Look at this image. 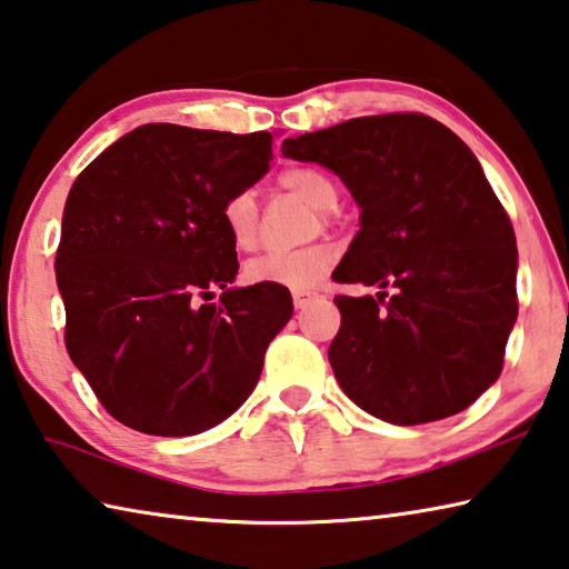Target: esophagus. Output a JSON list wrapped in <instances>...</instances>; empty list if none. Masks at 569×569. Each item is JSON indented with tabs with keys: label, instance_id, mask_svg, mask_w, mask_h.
<instances>
[{
	"label": "esophagus",
	"instance_id": "obj_1",
	"mask_svg": "<svg viewBox=\"0 0 569 569\" xmlns=\"http://www.w3.org/2000/svg\"><path fill=\"white\" fill-rule=\"evenodd\" d=\"M319 301V293L313 291H293V306L296 309H306V306Z\"/></svg>",
	"mask_w": 569,
	"mask_h": 569
}]
</instances>
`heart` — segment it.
Here are the masks:
<instances>
[{
	"label": "heart",
	"instance_id": "heart-1",
	"mask_svg": "<svg viewBox=\"0 0 569 569\" xmlns=\"http://www.w3.org/2000/svg\"><path fill=\"white\" fill-rule=\"evenodd\" d=\"M278 187L299 194L313 210L331 212L339 204V187L319 167H288L278 174ZM220 218L228 238L240 250L256 248L258 242V202L248 189L232 192L222 202ZM327 218V214H323ZM337 263V250L327 242L296 250H268L246 263L248 283H273L286 288H311Z\"/></svg>",
	"mask_w": 569,
	"mask_h": 569
}]
</instances>
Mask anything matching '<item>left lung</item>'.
<instances>
[{"mask_svg": "<svg viewBox=\"0 0 569 569\" xmlns=\"http://www.w3.org/2000/svg\"><path fill=\"white\" fill-rule=\"evenodd\" d=\"M283 157L331 169L362 207L331 278L382 291L333 299L341 390L395 426L479 400L499 380L519 301L517 238L473 151L430 116L382 113L286 139Z\"/></svg>", "mask_w": 569, "mask_h": 569, "instance_id": "obj_1", "label": "left lung"}]
</instances>
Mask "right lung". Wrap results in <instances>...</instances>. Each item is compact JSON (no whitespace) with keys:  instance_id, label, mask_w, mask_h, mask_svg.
Returning <instances> with one entry per match:
<instances>
[{"instance_id":"right-lung-1","label":"right lung","mask_w":569,"mask_h":569,"mask_svg":"<svg viewBox=\"0 0 569 569\" xmlns=\"http://www.w3.org/2000/svg\"><path fill=\"white\" fill-rule=\"evenodd\" d=\"M273 133L147 123L70 187L56 256L66 347L98 402L147 436H194L256 387L288 288H230L222 202L268 171ZM220 287L218 305L209 299Z\"/></svg>"}]
</instances>
